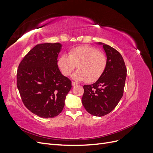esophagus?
I'll return each instance as SVG.
<instances>
[{"label":"esophagus","instance_id":"esophagus-1","mask_svg":"<svg viewBox=\"0 0 153 153\" xmlns=\"http://www.w3.org/2000/svg\"><path fill=\"white\" fill-rule=\"evenodd\" d=\"M71 84H72L73 86H75V85H78L77 83H76V82H71Z\"/></svg>","mask_w":153,"mask_h":153}]
</instances>
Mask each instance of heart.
Instances as JSON below:
<instances>
[{"label": "heart", "mask_w": 153, "mask_h": 153, "mask_svg": "<svg viewBox=\"0 0 153 153\" xmlns=\"http://www.w3.org/2000/svg\"><path fill=\"white\" fill-rule=\"evenodd\" d=\"M107 65V57L103 52L91 46H81L69 51L68 55L62 54L57 60V66L64 76H69L75 68L78 70L73 75L77 81L91 83L98 80Z\"/></svg>", "instance_id": "b5f03b06"}]
</instances>
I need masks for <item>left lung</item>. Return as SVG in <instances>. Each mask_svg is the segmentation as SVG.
I'll return each mask as SVG.
<instances>
[{
	"label": "left lung",
	"instance_id": "obj_1",
	"mask_svg": "<svg viewBox=\"0 0 153 153\" xmlns=\"http://www.w3.org/2000/svg\"><path fill=\"white\" fill-rule=\"evenodd\" d=\"M107 65L99 79L93 84L84 85L82 102L88 112L101 117L115 108L123 95L127 69L122 55L117 50L104 43Z\"/></svg>",
	"mask_w": 153,
	"mask_h": 153
}]
</instances>
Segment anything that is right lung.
I'll use <instances>...</instances> for the list:
<instances>
[{
    "mask_svg": "<svg viewBox=\"0 0 153 153\" xmlns=\"http://www.w3.org/2000/svg\"><path fill=\"white\" fill-rule=\"evenodd\" d=\"M62 45L39 44L30 50L17 70V87L26 108L40 117L52 118L62 112L71 82L62 75L57 57Z\"/></svg>",
    "mask_w": 153,
    "mask_h": 153,
    "instance_id": "right-lung-1",
    "label": "right lung"
}]
</instances>
